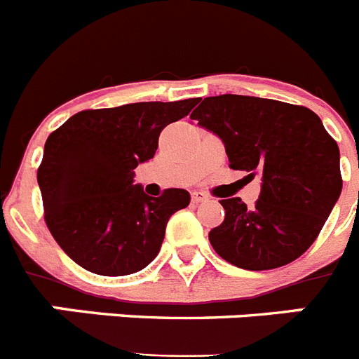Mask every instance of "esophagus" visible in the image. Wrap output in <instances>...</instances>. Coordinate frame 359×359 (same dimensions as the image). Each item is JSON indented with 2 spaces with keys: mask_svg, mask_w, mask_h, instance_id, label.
<instances>
[{
  "mask_svg": "<svg viewBox=\"0 0 359 359\" xmlns=\"http://www.w3.org/2000/svg\"><path fill=\"white\" fill-rule=\"evenodd\" d=\"M192 201H194V203L208 201V196L203 194V192H192Z\"/></svg>",
  "mask_w": 359,
  "mask_h": 359,
  "instance_id": "obj_1",
  "label": "esophagus"
}]
</instances>
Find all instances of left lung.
I'll list each match as a JSON object with an SVG mask.
<instances>
[{
  "instance_id": "1",
  "label": "left lung",
  "mask_w": 359,
  "mask_h": 359,
  "mask_svg": "<svg viewBox=\"0 0 359 359\" xmlns=\"http://www.w3.org/2000/svg\"><path fill=\"white\" fill-rule=\"evenodd\" d=\"M190 118L221 138L230 169L261 176L253 207L223 199L208 239L224 261L250 271L293 262L315 243L341 194L340 149L316 113L271 98L207 97Z\"/></svg>"
}]
</instances>
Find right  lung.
Instances as JSON below:
<instances>
[{
    "mask_svg": "<svg viewBox=\"0 0 359 359\" xmlns=\"http://www.w3.org/2000/svg\"><path fill=\"white\" fill-rule=\"evenodd\" d=\"M198 102L81 111L48 136L37 183L48 230L69 259L104 277L136 273L154 261L170 215L189 207L190 194L147 196L135 185V169L154 156L161 129Z\"/></svg>",
    "mask_w": 359,
    "mask_h": 359,
    "instance_id": "1",
    "label": "right lung"
}]
</instances>
